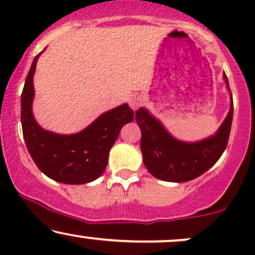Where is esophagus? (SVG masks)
Masks as SVG:
<instances>
[{
  "label": "esophagus",
  "instance_id": "34e87169",
  "mask_svg": "<svg viewBox=\"0 0 255 255\" xmlns=\"http://www.w3.org/2000/svg\"><path fill=\"white\" fill-rule=\"evenodd\" d=\"M142 97L141 96H131L129 98V105L133 110H136L140 105L142 104Z\"/></svg>",
  "mask_w": 255,
  "mask_h": 255
}]
</instances>
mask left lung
I'll use <instances>...</instances> for the list:
<instances>
[{
	"label": "left lung",
	"instance_id": "obj_1",
	"mask_svg": "<svg viewBox=\"0 0 255 255\" xmlns=\"http://www.w3.org/2000/svg\"><path fill=\"white\" fill-rule=\"evenodd\" d=\"M223 78L230 92L225 73ZM233 114V96L230 92L229 113L219 129L200 141L186 142L172 136L147 109H137L135 120L141 130L140 147L146 169L156 178L168 182H187L203 175L216 164L227 147Z\"/></svg>",
	"mask_w": 255,
	"mask_h": 255
}]
</instances>
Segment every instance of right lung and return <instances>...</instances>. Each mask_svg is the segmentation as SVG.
<instances>
[{
	"instance_id": "obj_1",
	"label": "right lung",
	"mask_w": 255,
	"mask_h": 255,
	"mask_svg": "<svg viewBox=\"0 0 255 255\" xmlns=\"http://www.w3.org/2000/svg\"><path fill=\"white\" fill-rule=\"evenodd\" d=\"M42 52L34 57L21 93V126L26 146L38 169L48 177L67 184L89 183L104 172L110 148L121 128L134 120V111L125 103L102 114L89 127L75 134L66 135L43 129L32 113L33 75Z\"/></svg>"
}]
</instances>
